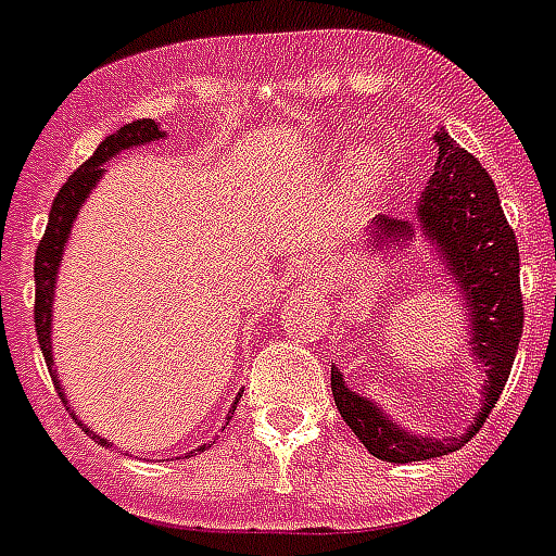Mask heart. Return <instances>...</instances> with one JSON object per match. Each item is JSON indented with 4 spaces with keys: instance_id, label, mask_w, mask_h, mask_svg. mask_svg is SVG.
Listing matches in <instances>:
<instances>
[{
    "instance_id": "obj_1",
    "label": "heart",
    "mask_w": 556,
    "mask_h": 556,
    "mask_svg": "<svg viewBox=\"0 0 556 556\" xmlns=\"http://www.w3.org/2000/svg\"><path fill=\"white\" fill-rule=\"evenodd\" d=\"M380 169H383V161L375 150L369 147H361L355 152V161H352V173H355L357 185H371L375 178L380 176Z\"/></svg>"
}]
</instances>
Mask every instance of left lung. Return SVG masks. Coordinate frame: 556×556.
Wrapping results in <instances>:
<instances>
[{
  "label": "left lung",
  "instance_id": "1",
  "mask_svg": "<svg viewBox=\"0 0 556 556\" xmlns=\"http://www.w3.org/2000/svg\"><path fill=\"white\" fill-rule=\"evenodd\" d=\"M432 141L439 161L415 204V222L380 213L371 218L369 244L383 253H389V244L404 251L415 239V227H421V239L435 251L444 277L453 279L462 296L467 355L484 371L482 406L456 435H418L401 427L378 401L349 389L343 371L331 366V395L343 421L371 456L392 465L439 458L465 447L500 401L522 338L517 236L502 213L496 185L444 129L432 135Z\"/></svg>",
  "mask_w": 556,
  "mask_h": 556
}]
</instances>
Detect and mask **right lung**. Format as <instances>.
<instances>
[{"label":"right lung","instance_id":"right-lung-1","mask_svg":"<svg viewBox=\"0 0 556 556\" xmlns=\"http://www.w3.org/2000/svg\"><path fill=\"white\" fill-rule=\"evenodd\" d=\"M161 138H167V132H161V124H155L152 117H143V121H132V124L121 126L115 135H109L106 141L100 143L94 155H91L86 164H83L77 173L68 176L60 192H56L54 204H51V213H48V227L46 233H42V242L37 248V256H34V282H37V303H34V326H37V340L39 349H42V357H46L48 371H51V378H54V387L63 397V404H68V397L63 392V383L56 380V369H54V349H51V326H54V294H56V270H60V262H63V251L65 242H68V236H72V227L77 222V213L86 204V199L91 195V190L98 187V181L103 178V164L112 161L115 155H121L124 150H135V147H143V143L161 141ZM239 397L242 392L236 395V401L230 404L225 415V424L233 418V409L239 404ZM68 413L74 415L72 404H68ZM74 421H80L77 415H74ZM80 427L86 430V435L103 444V447H112V441L98 435V432L86 427L80 421ZM210 444H201V447L190 450L187 456L192 453H204Z\"/></svg>","mask_w":556,"mask_h":556}]
</instances>
